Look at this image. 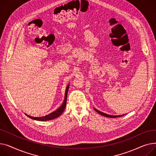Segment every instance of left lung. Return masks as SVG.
I'll use <instances>...</instances> for the list:
<instances>
[{"mask_svg": "<svg viewBox=\"0 0 156 156\" xmlns=\"http://www.w3.org/2000/svg\"><path fill=\"white\" fill-rule=\"evenodd\" d=\"M94 110L96 111V112H97L99 114H101V115H102V116H105V117H108V118H118V117H121V116H123V115H118V116H112V115H109V114H105V113H104V112H101V111H99V110H97V109H94Z\"/></svg>", "mask_w": 156, "mask_h": 156, "instance_id": "left-lung-1", "label": "left lung"}]
</instances>
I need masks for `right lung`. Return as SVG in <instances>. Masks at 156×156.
I'll return each mask as SVG.
<instances>
[{"label":"right lung","instance_id":"add662e5","mask_svg":"<svg viewBox=\"0 0 156 156\" xmlns=\"http://www.w3.org/2000/svg\"><path fill=\"white\" fill-rule=\"evenodd\" d=\"M69 85H68L66 89V92H65V96H64V102L62 103V104L60 106V107L57 109V110H55V111L51 112V114H48V115H46L45 116H42V117H33V116H30L29 115H26L34 120H37V121H49L51 119H54L57 117H59V116H61V114L63 112V111H64L65 108H66V101H67V95H68V89H69Z\"/></svg>","mask_w":156,"mask_h":156}]
</instances>
